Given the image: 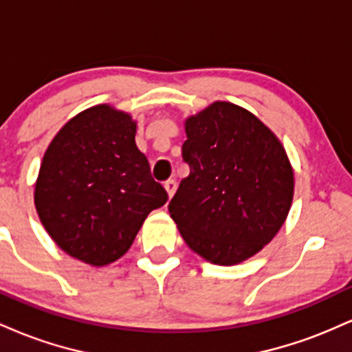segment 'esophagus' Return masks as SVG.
<instances>
[{"instance_id": "esophagus-1", "label": "esophagus", "mask_w": 352, "mask_h": 352, "mask_svg": "<svg viewBox=\"0 0 352 352\" xmlns=\"http://www.w3.org/2000/svg\"><path fill=\"white\" fill-rule=\"evenodd\" d=\"M164 187H165V190H167L168 199H172L173 193H175V190H177V182L175 180H167L164 184Z\"/></svg>"}]
</instances>
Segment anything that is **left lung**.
I'll use <instances>...</instances> for the list:
<instances>
[{
    "instance_id": "left-lung-1",
    "label": "left lung",
    "mask_w": 352,
    "mask_h": 352,
    "mask_svg": "<svg viewBox=\"0 0 352 352\" xmlns=\"http://www.w3.org/2000/svg\"><path fill=\"white\" fill-rule=\"evenodd\" d=\"M185 134L182 157L190 173L168 204L172 220L188 248L210 263H241L288 217L292 162L272 129L227 100L187 117Z\"/></svg>"
}]
</instances>
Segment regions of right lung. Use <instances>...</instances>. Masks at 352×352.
I'll list each match as a JSON object with an SVG mask.
<instances>
[{"mask_svg": "<svg viewBox=\"0 0 352 352\" xmlns=\"http://www.w3.org/2000/svg\"><path fill=\"white\" fill-rule=\"evenodd\" d=\"M135 132L131 114L99 104L67 120L44 152L36 212L52 241L82 263L99 268L124 256L168 199Z\"/></svg>", "mask_w": 352, "mask_h": 352, "instance_id": "right-lung-1", "label": "right lung"}]
</instances>
